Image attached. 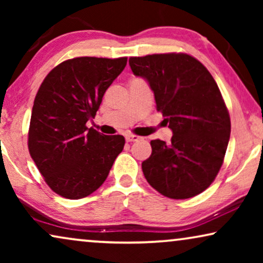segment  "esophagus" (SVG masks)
I'll return each instance as SVG.
<instances>
[{"instance_id":"obj_1","label":"esophagus","mask_w":263,"mask_h":263,"mask_svg":"<svg viewBox=\"0 0 263 263\" xmlns=\"http://www.w3.org/2000/svg\"><path fill=\"white\" fill-rule=\"evenodd\" d=\"M141 139L140 136L138 135H133V134H125V140H127L128 142H133V141H139V140Z\"/></svg>"}]
</instances>
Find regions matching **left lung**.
Returning <instances> with one entry per match:
<instances>
[{
  "mask_svg": "<svg viewBox=\"0 0 263 263\" xmlns=\"http://www.w3.org/2000/svg\"><path fill=\"white\" fill-rule=\"evenodd\" d=\"M133 73L148 82L157 110L174 135L152 140L142 163L147 182L161 195L184 200L202 193L220 170L231 122L217 82L200 61L186 53H154L129 59Z\"/></svg>",
  "mask_w": 263,
  "mask_h": 263,
  "instance_id": "left-lung-1",
  "label": "left lung"
}]
</instances>
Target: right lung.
<instances>
[{"instance_id": "add662e5", "label": "right lung", "mask_w": 263, "mask_h": 263, "mask_svg": "<svg viewBox=\"0 0 263 263\" xmlns=\"http://www.w3.org/2000/svg\"><path fill=\"white\" fill-rule=\"evenodd\" d=\"M127 57L67 60L46 75L32 107L28 151L46 184L78 200L105 182L124 147L122 135H104L86 123L95 118L104 93Z\"/></svg>"}]
</instances>
